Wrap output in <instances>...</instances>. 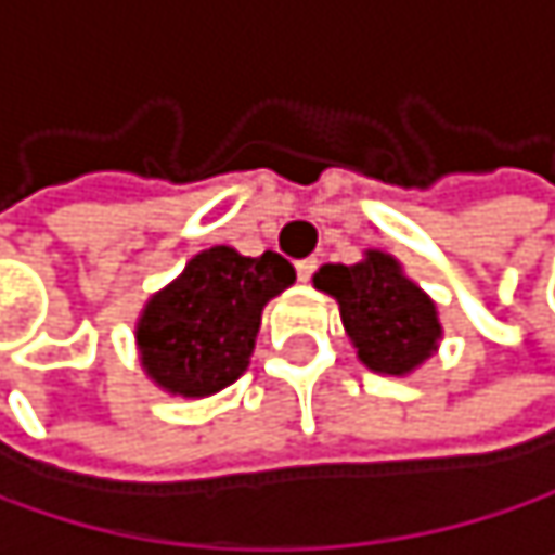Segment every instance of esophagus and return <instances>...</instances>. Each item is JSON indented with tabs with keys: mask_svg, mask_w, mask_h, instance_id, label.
Instances as JSON below:
<instances>
[{
	"mask_svg": "<svg viewBox=\"0 0 555 555\" xmlns=\"http://www.w3.org/2000/svg\"><path fill=\"white\" fill-rule=\"evenodd\" d=\"M314 271H318V261H314V258L297 261V278H300V281H311V278H314Z\"/></svg>",
	"mask_w": 555,
	"mask_h": 555,
	"instance_id": "1",
	"label": "esophagus"
}]
</instances>
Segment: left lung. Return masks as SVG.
Masks as SVG:
<instances>
[{
    "label": "left lung",
    "instance_id": "left-lung-1",
    "mask_svg": "<svg viewBox=\"0 0 555 555\" xmlns=\"http://www.w3.org/2000/svg\"><path fill=\"white\" fill-rule=\"evenodd\" d=\"M314 284L337 297L360 360L377 374H406L437 347L434 300L400 274L397 261L371 251L360 264H324Z\"/></svg>",
    "mask_w": 555,
    "mask_h": 555
}]
</instances>
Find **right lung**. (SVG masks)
I'll use <instances>...</instances> for the list:
<instances>
[{
    "instance_id": "obj_1",
    "label": "right lung",
    "mask_w": 555,
    "mask_h": 555,
    "mask_svg": "<svg viewBox=\"0 0 555 555\" xmlns=\"http://www.w3.org/2000/svg\"><path fill=\"white\" fill-rule=\"evenodd\" d=\"M294 284V268L264 251L211 247L149 300L138 324L145 371L171 393L208 397L234 384L255 350L264 304Z\"/></svg>"
}]
</instances>
